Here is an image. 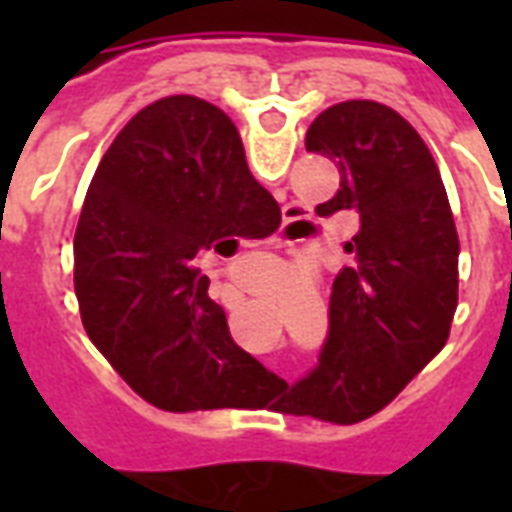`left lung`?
<instances>
[{"label": "left lung", "instance_id": "8db88e82", "mask_svg": "<svg viewBox=\"0 0 512 512\" xmlns=\"http://www.w3.org/2000/svg\"><path fill=\"white\" fill-rule=\"evenodd\" d=\"M304 145L332 158L340 191L321 216L359 213L334 279L318 365L290 386L288 414L362 422L439 354L458 304V233L439 167L408 120L376 101H343L312 120Z\"/></svg>", "mask_w": 512, "mask_h": 512}]
</instances>
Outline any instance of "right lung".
Segmentation results:
<instances>
[{"mask_svg": "<svg viewBox=\"0 0 512 512\" xmlns=\"http://www.w3.org/2000/svg\"><path fill=\"white\" fill-rule=\"evenodd\" d=\"M277 227L219 106L169 95L128 120L84 197L73 285L90 340L136 395L164 411L266 403V367L233 343L194 260Z\"/></svg>", "mask_w": 512, "mask_h": 512, "instance_id": "obj_1", "label": "right lung"}]
</instances>
